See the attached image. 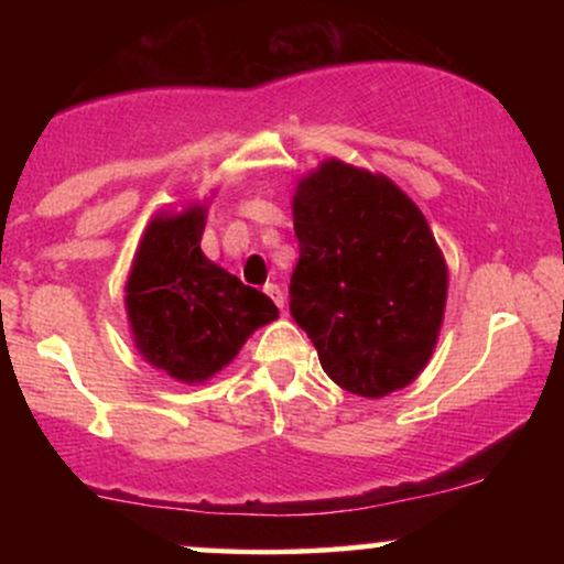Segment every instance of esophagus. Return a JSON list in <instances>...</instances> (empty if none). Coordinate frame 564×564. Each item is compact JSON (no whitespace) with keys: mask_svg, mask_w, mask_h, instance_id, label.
Returning a JSON list of instances; mask_svg holds the SVG:
<instances>
[{"mask_svg":"<svg viewBox=\"0 0 564 564\" xmlns=\"http://www.w3.org/2000/svg\"><path fill=\"white\" fill-rule=\"evenodd\" d=\"M264 294L270 296V300H273L278 307H286V296H283V291H281V286H278V283H264Z\"/></svg>","mask_w":564,"mask_h":564,"instance_id":"obj_1","label":"esophagus"}]
</instances>
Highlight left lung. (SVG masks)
Instances as JSON below:
<instances>
[{"mask_svg":"<svg viewBox=\"0 0 564 564\" xmlns=\"http://www.w3.org/2000/svg\"><path fill=\"white\" fill-rule=\"evenodd\" d=\"M291 318L341 390L384 398L419 377L448 270L419 206L381 174L326 161L296 187Z\"/></svg>","mask_w":564,"mask_h":564,"instance_id":"obj_1","label":"left lung"}]
</instances>
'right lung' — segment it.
<instances>
[{
	"label": "right lung",
	"instance_id": "1",
	"mask_svg": "<svg viewBox=\"0 0 564 564\" xmlns=\"http://www.w3.org/2000/svg\"><path fill=\"white\" fill-rule=\"evenodd\" d=\"M200 232L198 206L156 217L127 281V315L142 358L187 384L215 377L246 336L278 318L268 294L206 260Z\"/></svg>",
	"mask_w": 564,
	"mask_h": 564
}]
</instances>
